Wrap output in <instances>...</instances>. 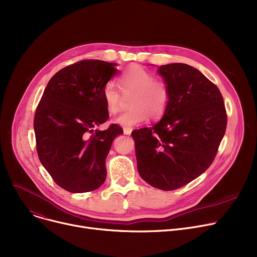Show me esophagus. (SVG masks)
I'll list each match as a JSON object with an SVG mask.
<instances>
[{
	"label": "esophagus",
	"mask_w": 257,
	"mask_h": 257,
	"mask_svg": "<svg viewBox=\"0 0 257 257\" xmlns=\"http://www.w3.org/2000/svg\"><path fill=\"white\" fill-rule=\"evenodd\" d=\"M131 131H132L131 128H124V134H126V136H130Z\"/></svg>",
	"instance_id": "esophagus-1"
}]
</instances>
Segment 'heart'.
Masks as SVG:
<instances>
[{
  "instance_id": "heart-1",
  "label": "heart",
  "mask_w": 257,
  "mask_h": 257,
  "mask_svg": "<svg viewBox=\"0 0 257 257\" xmlns=\"http://www.w3.org/2000/svg\"><path fill=\"white\" fill-rule=\"evenodd\" d=\"M117 82L123 94L133 96L129 101L131 109L117 115L113 119L115 124L131 128L145 121L148 115L153 119L164 115L171 98L165 81L156 80L153 74L140 65H132L118 77ZM102 97L110 112L115 113L120 109L123 98L113 82L105 84Z\"/></svg>"
}]
</instances>
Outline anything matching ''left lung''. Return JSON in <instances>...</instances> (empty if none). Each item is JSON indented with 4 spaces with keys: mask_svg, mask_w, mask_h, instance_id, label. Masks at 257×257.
<instances>
[{
    "mask_svg": "<svg viewBox=\"0 0 257 257\" xmlns=\"http://www.w3.org/2000/svg\"><path fill=\"white\" fill-rule=\"evenodd\" d=\"M157 73L169 86V106L158 123L131 136L141 177L153 187L173 191L212 164L227 115L219 88L195 67L170 63Z\"/></svg>",
    "mask_w": 257,
    "mask_h": 257,
    "instance_id": "obj_1",
    "label": "left lung"
}]
</instances>
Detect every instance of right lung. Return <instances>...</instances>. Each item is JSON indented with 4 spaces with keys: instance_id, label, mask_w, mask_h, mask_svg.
<instances>
[{
    "instance_id": "add662e5",
    "label": "right lung",
    "mask_w": 257,
    "mask_h": 257,
    "mask_svg": "<svg viewBox=\"0 0 257 257\" xmlns=\"http://www.w3.org/2000/svg\"><path fill=\"white\" fill-rule=\"evenodd\" d=\"M116 65L82 60L64 67L51 78L36 108L39 160L67 192H91L106 179V157L123 130L115 124L106 130L93 128L109 117L102 90L118 72Z\"/></svg>"
}]
</instances>
